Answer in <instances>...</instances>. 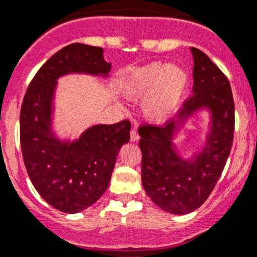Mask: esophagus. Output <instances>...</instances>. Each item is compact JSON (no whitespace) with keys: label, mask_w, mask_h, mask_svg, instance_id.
Listing matches in <instances>:
<instances>
[{"label":"esophagus","mask_w":257,"mask_h":257,"mask_svg":"<svg viewBox=\"0 0 257 257\" xmlns=\"http://www.w3.org/2000/svg\"><path fill=\"white\" fill-rule=\"evenodd\" d=\"M131 141L132 142H138L140 141V134H138L137 131L131 132Z\"/></svg>","instance_id":"esophagus-1"}]
</instances>
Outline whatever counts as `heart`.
Wrapping results in <instances>:
<instances>
[{"label":"heart","instance_id":"obj_1","mask_svg":"<svg viewBox=\"0 0 257 257\" xmlns=\"http://www.w3.org/2000/svg\"><path fill=\"white\" fill-rule=\"evenodd\" d=\"M188 84L179 66L151 62L133 68L121 78L120 89L129 98H142V112L149 121L163 124L177 112Z\"/></svg>","mask_w":257,"mask_h":257}]
</instances>
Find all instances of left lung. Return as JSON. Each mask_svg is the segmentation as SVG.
<instances>
[{
  "label": "left lung",
  "mask_w": 257,
  "mask_h": 257,
  "mask_svg": "<svg viewBox=\"0 0 257 257\" xmlns=\"http://www.w3.org/2000/svg\"><path fill=\"white\" fill-rule=\"evenodd\" d=\"M193 57V89L178 119L164 126L140 128L142 151V186L164 211L184 215L202 205L220 178L230 154L234 133L232 89L220 69L191 47ZM200 112L209 115L205 142L187 158L174 140Z\"/></svg>",
  "instance_id": "left-lung-1"
}]
</instances>
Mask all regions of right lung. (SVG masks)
I'll return each instance as SVG.
<instances>
[{"instance_id": "right-lung-1", "label": "right lung", "mask_w": 257, "mask_h": 257, "mask_svg": "<svg viewBox=\"0 0 257 257\" xmlns=\"http://www.w3.org/2000/svg\"><path fill=\"white\" fill-rule=\"evenodd\" d=\"M110 70L103 48L73 43L39 69L23 101L20 143L28 175L41 197L66 214L83 211L105 193L131 123L96 124L78 138H61L54 126L57 80L69 74L106 79Z\"/></svg>"}]
</instances>
